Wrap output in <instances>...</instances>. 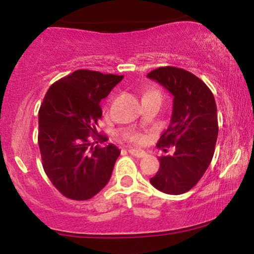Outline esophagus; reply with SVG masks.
Instances as JSON below:
<instances>
[{"instance_id":"34e87169","label":"esophagus","mask_w":254,"mask_h":254,"mask_svg":"<svg viewBox=\"0 0 254 254\" xmlns=\"http://www.w3.org/2000/svg\"><path fill=\"white\" fill-rule=\"evenodd\" d=\"M129 153L135 157H144L145 155H147V153H145V151L138 150V149H129Z\"/></svg>"}]
</instances>
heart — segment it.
<instances>
[{"label":"heart","mask_w":254,"mask_h":254,"mask_svg":"<svg viewBox=\"0 0 254 254\" xmlns=\"http://www.w3.org/2000/svg\"><path fill=\"white\" fill-rule=\"evenodd\" d=\"M153 95L161 98V97H160V93L157 92V90H149V92H148L147 94H145V97H153ZM127 139H129V142H131V143L138 144V143H141L142 141H143V137H142L141 133L135 132V133H131V135L127 137Z\"/></svg>","instance_id":"b5f03b06"}]
</instances>
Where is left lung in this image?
Here are the masks:
<instances>
[{
    "instance_id": "left-lung-1",
    "label": "left lung",
    "mask_w": 254,
    "mask_h": 254,
    "mask_svg": "<svg viewBox=\"0 0 254 254\" xmlns=\"http://www.w3.org/2000/svg\"><path fill=\"white\" fill-rule=\"evenodd\" d=\"M147 76L174 98L171 123L157 142L159 148L174 147V153L159 157L160 168L150 183L164 193H185L199 182L214 156L218 135L215 98L200 78L184 69L161 66Z\"/></svg>"
}]
</instances>
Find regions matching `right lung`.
Listing matches in <instances>:
<instances>
[{"label":"right lung","mask_w":254,"mask_h":254,"mask_svg":"<svg viewBox=\"0 0 254 254\" xmlns=\"http://www.w3.org/2000/svg\"><path fill=\"white\" fill-rule=\"evenodd\" d=\"M123 77L80 69L56 81L44 97L38 115L43 168L69 199H90L109 183L121 150L112 143L94 147L92 138L109 139L97 130L100 101Z\"/></svg>","instance_id":"obj_1"}]
</instances>
